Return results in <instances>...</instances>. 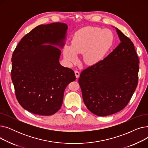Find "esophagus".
Segmentation results:
<instances>
[{"label": "esophagus", "mask_w": 148, "mask_h": 148, "mask_svg": "<svg viewBox=\"0 0 148 148\" xmlns=\"http://www.w3.org/2000/svg\"><path fill=\"white\" fill-rule=\"evenodd\" d=\"M74 73H75V75L76 78L78 79L79 77V76H80V73L78 71H77V70L74 71Z\"/></svg>", "instance_id": "esophagus-1"}]
</instances>
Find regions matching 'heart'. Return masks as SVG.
<instances>
[{
    "label": "heart",
    "instance_id": "1",
    "mask_svg": "<svg viewBox=\"0 0 148 148\" xmlns=\"http://www.w3.org/2000/svg\"><path fill=\"white\" fill-rule=\"evenodd\" d=\"M113 41V35L110 30L85 27L74 34L71 46L64 47V56L68 63H74L78 59L77 54H83L84 63L94 65L103 59Z\"/></svg>",
    "mask_w": 148,
    "mask_h": 148
}]
</instances>
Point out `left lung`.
Returning <instances> with one entry per match:
<instances>
[{"mask_svg":"<svg viewBox=\"0 0 148 148\" xmlns=\"http://www.w3.org/2000/svg\"><path fill=\"white\" fill-rule=\"evenodd\" d=\"M116 29L120 44L103 60L84 69L79 79L84 104L99 116L125 108L138 83L139 60L134 44Z\"/></svg>","mask_w":148,"mask_h":148,"instance_id":"obj_1","label":"left lung"}]
</instances>
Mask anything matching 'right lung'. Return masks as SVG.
I'll use <instances>...</instances> for the list:
<instances>
[{
  "mask_svg": "<svg viewBox=\"0 0 148 148\" xmlns=\"http://www.w3.org/2000/svg\"><path fill=\"white\" fill-rule=\"evenodd\" d=\"M68 26L53 23L36 27L23 37L12 56L11 79L15 95L25 110L50 116L60 108L73 70L59 63ZM48 43L49 45H43Z\"/></svg>",
  "mask_w": 148,
  "mask_h": 148,
  "instance_id": "1",
  "label": "right lung"
}]
</instances>
